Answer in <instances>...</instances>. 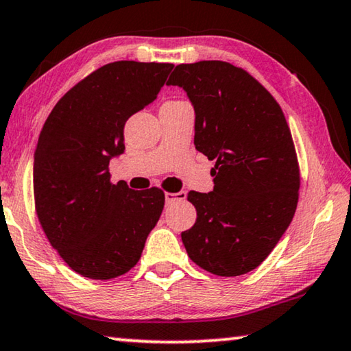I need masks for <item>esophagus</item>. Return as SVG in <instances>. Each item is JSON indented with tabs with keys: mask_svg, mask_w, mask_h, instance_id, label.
I'll return each instance as SVG.
<instances>
[{
	"mask_svg": "<svg viewBox=\"0 0 351 351\" xmlns=\"http://www.w3.org/2000/svg\"><path fill=\"white\" fill-rule=\"evenodd\" d=\"M166 204H172L177 202V200H185L186 199V193L185 191H179V193H166Z\"/></svg>",
	"mask_w": 351,
	"mask_h": 351,
	"instance_id": "1",
	"label": "esophagus"
}]
</instances>
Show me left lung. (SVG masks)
<instances>
[{"label":"left lung","mask_w":351,"mask_h":351,"mask_svg":"<svg viewBox=\"0 0 351 351\" xmlns=\"http://www.w3.org/2000/svg\"><path fill=\"white\" fill-rule=\"evenodd\" d=\"M168 85L186 91L196 112L194 145L216 162L213 191L188 194L197 211L182 233L188 256L219 277L254 271L298 202L300 169L283 110L254 76L222 60L177 65Z\"/></svg>","instance_id":"8db88e82"}]
</instances>
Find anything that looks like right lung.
Segmentation results:
<instances>
[{"instance_id": "add662e5", "label": "right lung", "mask_w": 351, "mask_h": 351, "mask_svg": "<svg viewBox=\"0 0 351 351\" xmlns=\"http://www.w3.org/2000/svg\"><path fill=\"white\" fill-rule=\"evenodd\" d=\"M172 63L119 60L97 68L54 106L34 154V200L46 238L74 272L110 280L140 260L165 193L112 183L124 124L157 97Z\"/></svg>"}]
</instances>
